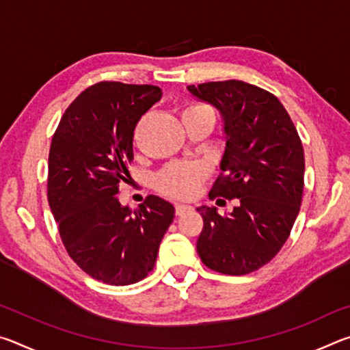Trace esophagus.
I'll list each match as a JSON object with an SVG mask.
<instances>
[{
	"label": "esophagus",
	"mask_w": 350,
	"mask_h": 350,
	"mask_svg": "<svg viewBox=\"0 0 350 350\" xmlns=\"http://www.w3.org/2000/svg\"><path fill=\"white\" fill-rule=\"evenodd\" d=\"M193 210V206L191 205H185V204H177L176 205V215H183V213H187V211H191Z\"/></svg>",
	"instance_id": "34e87169"
}]
</instances>
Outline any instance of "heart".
Returning <instances> with one entry per match:
<instances>
[{
	"instance_id": "1",
	"label": "heart",
	"mask_w": 350,
	"mask_h": 350,
	"mask_svg": "<svg viewBox=\"0 0 350 350\" xmlns=\"http://www.w3.org/2000/svg\"><path fill=\"white\" fill-rule=\"evenodd\" d=\"M205 106H191L188 109H200ZM206 177L205 165L193 162H173L159 171L156 176V187L161 193L170 198L188 199L198 193Z\"/></svg>"
}]
</instances>
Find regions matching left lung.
<instances>
[{
  "label": "left lung",
  "mask_w": 350,
  "mask_h": 350,
  "mask_svg": "<svg viewBox=\"0 0 350 350\" xmlns=\"http://www.w3.org/2000/svg\"><path fill=\"white\" fill-rule=\"evenodd\" d=\"M187 90L215 106L224 122L222 173L210 198L238 199L227 216L199 206L198 253L219 273H252L276 256L292 232L304 189L303 144L282 103L258 86L227 80Z\"/></svg>",
  "instance_id": "8db88e82"
}]
</instances>
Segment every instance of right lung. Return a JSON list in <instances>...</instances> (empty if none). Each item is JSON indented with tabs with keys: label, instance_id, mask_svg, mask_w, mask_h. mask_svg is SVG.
<instances>
[{
	"label": "right lung",
	"instance_id": "obj_1",
	"mask_svg": "<svg viewBox=\"0 0 350 350\" xmlns=\"http://www.w3.org/2000/svg\"><path fill=\"white\" fill-rule=\"evenodd\" d=\"M161 98L157 86L100 81L69 105L52 137L47 200L62 241L83 271L111 286L150 273L174 217L159 196L134 210L117 198L135 125Z\"/></svg>",
	"mask_w": 350,
	"mask_h": 350
}]
</instances>
